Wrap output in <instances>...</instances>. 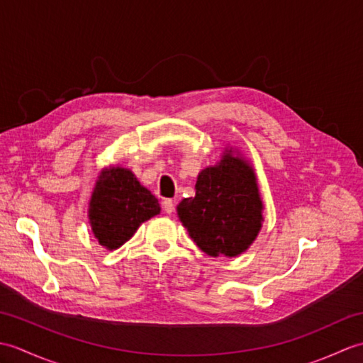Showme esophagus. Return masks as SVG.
<instances>
[{
  "mask_svg": "<svg viewBox=\"0 0 363 363\" xmlns=\"http://www.w3.org/2000/svg\"><path fill=\"white\" fill-rule=\"evenodd\" d=\"M164 211L167 212V213H173L174 212V201L173 199H164Z\"/></svg>",
  "mask_w": 363,
  "mask_h": 363,
  "instance_id": "obj_1",
  "label": "esophagus"
}]
</instances>
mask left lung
<instances>
[{
    "label": "left lung",
    "mask_w": 363,
    "mask_h": 363,
    "mask_svg": "<svg viewBox=\"0 0 363 363\" xmlns=\"http://www.w3.org/2000/svg\"><path fill=\"white\" fill-rule=\"evenodd\" d=\"M195 190L177 206V215L199 250L212 257L242 254L262 226L252 168L228 152L217 167L199 173Z\"/></svg>",
    "instance_id": "obj_1"
}]
</instances>
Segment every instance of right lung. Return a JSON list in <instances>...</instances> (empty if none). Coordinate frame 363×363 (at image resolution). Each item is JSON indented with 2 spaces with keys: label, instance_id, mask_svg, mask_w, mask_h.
<instances>
[{
  "label": "right lung",
  "instance_id": "add662e5",
  "mask_svg": "<svg viewBox=\"0 0 363 363\" xmlns=\"http://www.w3.org/2000/svg\"><path fill=\"white\" fill-rule=\"evenodd\" d=\"M160 212L156 196L125 168L103 172L90 201V225L99 245L120 248L143 221Z\"/></svg>",
  "mask_w": 363,
  "mask_h": 363
}]
</instances>
